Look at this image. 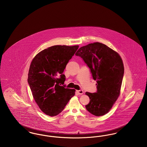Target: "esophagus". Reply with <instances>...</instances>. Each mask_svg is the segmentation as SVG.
Segmentation results:
<instances>
[{"instance_id": "esophagus-1", "label": "esophagus", "mask_w": 147, "mask_h": 147, "mask_svg": "<svg viewBox=\"0 0 147 147\" xmlns=\"http://www.w3.org/2000/svg\"><path fill=\"white\" fill-rule=\"evenodd\" d=\"M77 92L78 94H79V95H82V94H83V92H84V91L83 90H77Z\"/></svg>"}]
</instances>
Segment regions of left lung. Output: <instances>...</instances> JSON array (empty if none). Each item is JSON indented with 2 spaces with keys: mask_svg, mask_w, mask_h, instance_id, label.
<instances>
[{
  "mask_svg": "<svg viewBox=\"0 0 147 147\" xmlns=\"http://www.w3.org/2000/svg\"><path fill=\"white\" fill-rule=\"evenodd\" d=\"M76 55L83 59L97 82L96 92L85 93L90 98L85 107L94 116H103L119 95L124 74L122 60L118 53L100 42L80 47Z\"/></svg>",
  "mask_w": 147,
  "mask_h": 147,
  "instance_id": "1",
  "label": "left lung"
}]
</instances>
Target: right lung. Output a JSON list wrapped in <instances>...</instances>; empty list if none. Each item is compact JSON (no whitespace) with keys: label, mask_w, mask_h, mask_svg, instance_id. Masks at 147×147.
Wrapping results in <instances>:
<instances>
[{"label":"right lung","mask_w":147,"mask_h":147,"mask_svg":"<svg viewBox=\"0 0 147 147\" xmlns=\"http://www.w3.org/2000/svg\"><path fill=\"white\" fill-rule=\"evenodd\" d=\"M78 47L51 46L39 52L31 62L28 83L36 104L47 115L52 117L60 113L75 95L76 90L65 88L63 73Z\"/></svg>","instance_id":"right-lung-1"}]
</instances>
